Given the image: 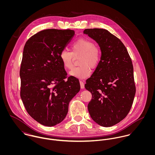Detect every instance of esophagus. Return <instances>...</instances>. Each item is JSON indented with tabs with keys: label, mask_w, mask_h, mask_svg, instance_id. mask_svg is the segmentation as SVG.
Listing matches in <instances>:
<instances>
[{
	"label": "esophagus",
	"mask_w": 155,
	"mask_h": 155,
	"mask_svg": "<svg viewBox=\"0 0 155 155\" xmlns=\"http://www.w3.org/2000/svg\"><path fill=\"white\" fill-rule=\"evenodd\" d=\"M80 85H81V88L82 89H84L85 88V84L84 82L83 81H80Z\"/></svg>",
	"instance_id": "esophagus-1"
}]
</instances>
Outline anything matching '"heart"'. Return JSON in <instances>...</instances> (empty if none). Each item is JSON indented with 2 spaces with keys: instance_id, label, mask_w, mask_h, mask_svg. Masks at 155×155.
<instances>
[{
  "instance_id": "b5f03b06",
  "label": "heart",
  "mask_w": 155,
  "mask_h": 155,
  "mask_svg": "<svg viewBox=\"0 0 155 155\" xmlns=\"http://www.w3.org/2000/svg\"><path fill=\"white\" fill-rule=\"evenodd\" d=\"M80 56L79 65L81 66L73 68L70 72V75L84 79L91 75L90 68H95L99 65L101 59V50L92 40L80 38L71 45V52L63 49L60 53V58L63 66L68 70L73 68L74 58Z\"/></svg>"
}]
</instances>
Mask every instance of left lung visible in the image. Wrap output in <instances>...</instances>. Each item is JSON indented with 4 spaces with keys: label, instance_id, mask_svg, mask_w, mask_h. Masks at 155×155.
I'll return each mask as SVG.
<instances>
[{
    "label": "left lung",
    "instance_id": "1",
    "mask_svg": "<svg viewBox=\"0 0 155 155\" xmlns=\"http://www.w3.org/2000/svg\"><path fill=\"white\" fill-rule=\"evenodd\" d=\"M84 33L101 50V61L85 85L92 94L89 113L98 125L111 127L127 116L133 105L136 88L131 58L121 41L108 30L87 28Z\"/></svg>",
    "mask_w": 155,
    "mask_h": 155
}]
</instances>
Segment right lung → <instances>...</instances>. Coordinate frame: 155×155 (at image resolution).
Returning a JSON list of instances; mask_svg holds the SVG:
<instances>
[{"label":"right lung","mask_w":155,"mask_h":155,"mask_svg":"<svg viewBox=\"0 0 155 155\" xmlns=\"http://www.w3.org/2000/svg\"><path fill=\"white\" fill-rule=\"evenodd\" d=\"M74 35L70 29L44 30L30 38L24 48L20 96L28 114L46 127L64 120L70 100L81 89L76 78H67L60 58Z\"/></svg>","instance_id":"right-lung-1"}]
</instances>
